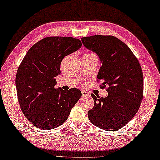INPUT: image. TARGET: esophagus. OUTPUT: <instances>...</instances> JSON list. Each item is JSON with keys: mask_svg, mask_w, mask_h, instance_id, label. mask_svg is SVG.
<instances>
[{"mask_svg": "<svg viewBox=\"0 0 160 160\" xmlns=\"http://www.w3.org/2000/svg\"><path fill=\"white\" fill-rule=\"evenodd\" d=\"M82 97H88V96H89V92H88L82 91Z\"/></svg>", "mask_w": 160, "mask_h": 160, "instance_id": "obj_1", "label": "esophagus"}]
</instances>
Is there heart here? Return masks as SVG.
<instances>
[{
  "label": "heart",
  "instance_id": "heart-1",
  "mask_svg": "<svg viewBox=\"0 0 160 160\" xmlns=\"http://www.w3.org/2000/svg\"><path fill=\"white\" fill-rule=\"evenodd\" d=\"M91 54H92V53H87V54H85V55H91Z\"/></svg>",
  "mask_w": 160,
  "mask_h": 160
}]
</instances>
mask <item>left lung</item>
<instances>
[{"instance_id": "1", "label": "left lung", "mask_w": 160, "mask_h": 160, "mask_svg": "<svg viewBox=\"0 0 160 160\" xmlns=\"http://www.w3.org/2000/svg\"><path fill=\"white\" fill-rule=\"evenodd\" d=\"M85 47L96 52L102 63L97 81L108 95L92 94L94 106L88 111L94 125L112 132L125 126L138 112L143 97V75L137 58L125 43L112 36L81 38Z\"/></svg>"}]
</instances>
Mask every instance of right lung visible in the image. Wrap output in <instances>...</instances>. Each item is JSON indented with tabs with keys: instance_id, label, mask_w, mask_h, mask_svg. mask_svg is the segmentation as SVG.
<instances>
[{
	"instance_id": "right-lung-1",
	"label": "right lung",
	"mask_w": 160,
	"mask_h": 160,
	"mask_svg": "<svg viewBox=\"0 0 160 160\" xmlns=\"http://www.w3.org/2000/svg\"><path fill=\"white\" fill-rule=\"evenodd\" d=\"M81 46L76 38H45L32 46L19 66L17 98L22 112L37 128L49 130L62 125L82 96L76 88H54L62 59Z\"/></svg>"
}]
</instances>
